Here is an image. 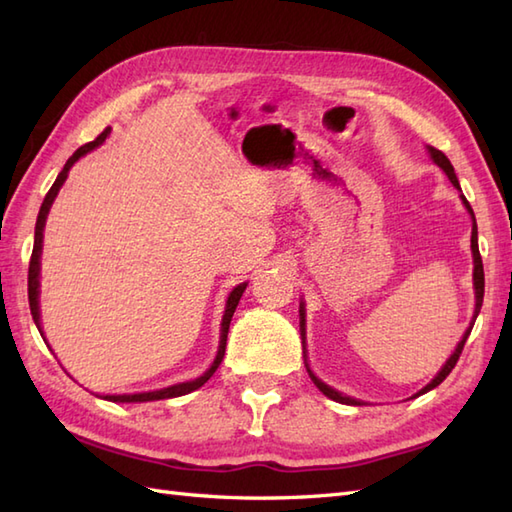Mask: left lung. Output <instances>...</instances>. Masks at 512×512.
Listing matches in <instances>:
<instances>
[{"label": "left lung", "mask_w": 512, "mask_h": 512, "mask_svg": "<svg viewBox=\"0 0 512 512\" xmlns=\"http://www.w3.org/2000/svg\"><path fill=\"white\" fill-rule=\"evenodd\" d=\"M429 154H431V158H433V162H436V165L447 173L449 176V180L453 182V187L455 189H460V182H458V176H455V171H453V165L449 162V158L442 154L440 149H436V147H429ZM462 198V202H464V206H466V211L471 213V217H473V233H471V250H473V288H475V314H473V321H471V325L469 328H466V332H464V336H462V341L458 343V347H455V352L449 356V361L442 365V369L438 372V376L431 380V383L427 385V387H422L416 396H420V394H427V391H431L433 387H438L444 378H447L449 374H451V369L455 367V363H458V358H460V354H462V350H464V343H466V339H469V334H471V330H473V323H475V319H477V314H480V308H482V301H484V266H482V257H480V246H477V224H475V213H473V209H471V204L466 202V198L464 195H460ZM299 325H301V343H303V356H306V308H303V303L299 306ZM306 369H308V374H310V378H312V383L319 387V391L321 394H325L328 398H332V400H336V402H343V405H363L361 400H356V398H350V396H343L341 391H336V389H332L330 385H325L321 378H317L314 376V372L312 369L308 367V356H306Z\"/></svg>", "instance_id": "left-lung-1"}]
</instances>
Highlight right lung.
Returning <instances> with one entry per match:
<instances>
[{
	"instance_id": "obj_1",
	"label": "right lung",
	"mask_w": 512,
	"mask_h": 512,
	"mask_svg": "<svg viewBox=\"0 0 512 512\" xmlns=\"http://www.w3.org/2000/svg\"><path fill=\"white\" fill-rule=\"evenodd\" d=\"M110 136V127L105 129V132L94 138L92 143L83 145L74 151V154L68 158V162H65V167L61 169V173L57 176V180H54V184L50 187V191L46 193V198H43V204L39 209V215H37V226H35V246H32V257H30V266H28V301H30V314L32 319H35V325L41 332V317H39V266H41V246H43V226H46V217L50 213V206L54 202V198H57L59 189L63 187L65 178H68V171L72 169V165L76 160H79L81 156L88 154V151H92L94 147H99L105 143V138ZM248 284H239L233 288L231 295H228L226 299V310H224V317H222V330H220V347H217V356L213 365L206 369V372L198 378L193 380H187V383H178V385H171V387H165V389H156V391H143V394H121V396H103L105 400H112V402H151V400H165V398H176V396H184V394H191V391H195L198 387H202L206 380H209L215 369L220 367L222 358H224V350H226V336H228V325H231V319H233V312L237 308L239 299H242L244 290H246ZM43 336V332H41Z\"/></svg>"
}]
</instances>
